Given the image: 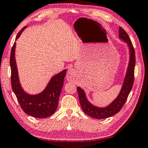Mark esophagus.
<instances>
[{
    "instance_id": "34e87169",
    "label": "esophagus",
    "mask_w": 148,
    "mask_h": 148,
    "mask_svg": "<svg viewBox=\"0 0 148 148\" xmlns=\"http://www.w3.org/2000/svg\"><path fill=\"white\" fill-rule=\"evenodd\" d=\"M75 78V71L73 69L70 68L67 73V80L68 81H73Z\"/></svg>"
}]
</instances>
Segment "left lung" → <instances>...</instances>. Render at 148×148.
Here are the masks:
<instances>
[{
	"label": "left lung",
	"instance_id": "1",
	"mask_svg": "<svg viewBox=\"0 0 148 148\" xmlns=\"http://www.w3.org/2000/svg\"><path fill=\"white\" fill-rule=\"evenodd\" d=\"M119 39L127 45L129 52V63L121 90L114 99L106 107H98L89 101L86 92L81 87L77 88L79 102L84 112L95 119H103L111 117L117 114L125 104L132 89L134 82V72L135 66V53L129 36L122 28H119Z\"/></svg>",
	"mask_w": 148,
	"mask_h": 148
}]
</instances>
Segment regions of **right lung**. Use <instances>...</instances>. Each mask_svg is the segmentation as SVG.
<instances>
[{
    "label": "right lung",
    "mask_w": 148,
    "mask_h": 148,
    "mask_svg": "<svg viewBox=\"0 0 148 148\" xmlns=\"http://www.w3.org/2000/svg\"><path fill=\"white\" fill-rule=\"evenodd\" d=\"M27 27V26H25L20 30L15 41L20 37L23 30ZM15 47L16 43L15 42L10 54L12 87L21 107L26 114L33 117L45 118L51 116L55 112L58 107L59 97L63 86L67 70H62L52 77L42 92L37 94H28L23 90L20 83L15 60Z\"/></svg>",
    "instance_id": "1"
}]
</instances>
